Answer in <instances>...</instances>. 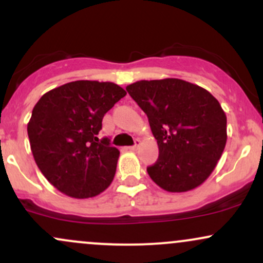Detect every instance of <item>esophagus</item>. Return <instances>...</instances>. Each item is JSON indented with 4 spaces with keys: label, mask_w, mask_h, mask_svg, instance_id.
Listing matches in <instances>:
<instances>
[{
    "label": "esophagus",
    "mask_w": 263,
    "mask_h": 263,
    "mask_svg": "<svg viewBox=\"0 0 263 263\" xmlns=\"http://www.w3.org/2000/svg\"><path fill=\"white\" fill-rule=\"evenodd\" d=\"M139 145H140V140L139 139H135V144L134 145H132V146H129V149H130V151H138V148H139Z\"/></svg>",
    "instance_id": "obj_1"
}]
</instances>
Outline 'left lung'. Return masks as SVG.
Wrapping results in <instances>:
<instances>
[{"label": "left lung", "instance_id": "obj_1", "mask_svg": "<svg viewBox=\"0 0 263 263\" xmlns=\"http://www.w3.org/2000/svg\"><path fill=\"white\" fill-rule=\"evenodd\" d=\"M126 91L146 114L159 157L149 177L166 192H188L202 184L224 151L227 117L216 98L180 79L140 80Z\"/></svg>", "mask_w": 263, "mask_h": 263}]
</instances>
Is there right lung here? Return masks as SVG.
Instances as JSON below:
<instances>
[{
  "mask_svg": "<svg viewBox=\"0 0 263 263\" xmlns=\"http://www.w3.org/2000/svg\"><path fill=\"white\" fill-rule=\"evenodd\" d=\"M125 95L114 83L78 80L50 90L33 106L27 124L31 152L61 193L91 198L111 184L120 153L98 134L104 115Z\"/></svg>",
  "mask_w": 263,
  "mask_h": 263,
  "instance_id": "1",
  "label": "right lung"
}]
</instances>
